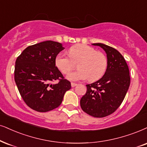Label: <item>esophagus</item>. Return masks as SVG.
I'll use <instances>...</instances> for the list:
<instances>
[{
    "label": "esophagus",
    "mask_w": 147,
    "mask_h": 147,
    "mask_svg": "<svg viewBox=\"0 0 147 147\" xmlns=\"http://www.w3.org/2000/svg\"><path fill=\"white\" fill-rule=\"evenodd\" d=\"M77 85H78L77 83H71V86H72V87H74L77 86Z\"/></svg>",
    "instance_id": "obj_1"
}]
</instances>
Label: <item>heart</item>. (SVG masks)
I'll use <instances>...</instances> for the list:
<instances>
[{
	"mask_svg": "<svg viewBox=\"0 0 147 147\" xmlns=\"http://www.w3.org/2000/svg\"><path fill=\"white\" fill-rule=\"evenodd\" d=\"M68 54L69 56L60 53L55 59V66L63 74L70 72L75 68V63L79 62V69L68 74V79L80 81L88 79L90 81H95L105 75L108 60L102 52L97 51L87 45L79 44L70 47Z\"/></svg>",
	"mask_w": 147,
	"mask_h": 147,
	"instance_id": "1",
	"label": "heart"
}]
</instances>
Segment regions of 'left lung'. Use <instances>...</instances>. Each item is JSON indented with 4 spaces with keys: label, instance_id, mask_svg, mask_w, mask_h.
<instances>
[{
    "label": "left lung",
    "instance_id": "left-lung-1",
    "mask_svg": "<svg viewBox=\"0 0 147 147\" xmlns=\"http://www.w3.org/2000/svg\"><path fill=\"white\" fill-rule=\"evenodd\" d=\"M105 50L108 66L105 75L96 82L86 85L87 92L80 100L82 110L94 117L110 115L125 98L130 76L125 59L115 48L102 43H94Z\"/></svg>",
    "mask_w": 147,
    "mask_h": 147
}]
</instances>
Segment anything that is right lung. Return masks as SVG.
<instances>
[{
	"instance_id": "1",
	"label": "right lung",
	"mask_w": 147,
	"mask_h": 147,
	"mask_svg": "<svg viewBox=\"0 0 147 147\" xmlns=\"http://www.w3.org/2000/svg\"><path fill=\"white\" fill-rule=\"evenodd\" d=\"M64 49L60 42L47 40L28 46L17 57L15 81L22 99L33 110H53L71 88L55 64V57ZM55 80L59 83L53 84Z\"/></svg>"
}]
</instances>
